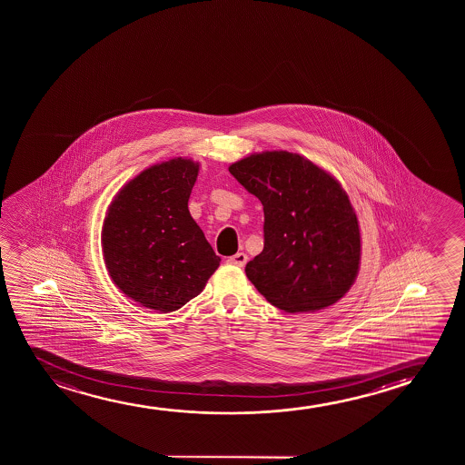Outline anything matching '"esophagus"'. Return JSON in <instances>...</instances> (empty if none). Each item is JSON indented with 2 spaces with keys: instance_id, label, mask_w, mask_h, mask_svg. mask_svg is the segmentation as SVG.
<instances>
[{
  "instance_id": "esophagus-1",
  "label": "esophagus",
  "mask_w": 465,
  "mask_h": 465,
  "mask_svg": "<svg viewBox=\"0 0 465 465\" xmlns=\"http://www.w3.org/2000/svg\"><path fill=\"white\" fill-rule=\"evenodd\" d=\"M227 262L232 263V265H236V267H244L246 262H248V255L244 254V252H238V254L229 257Z\"/></svg>"
}]
</instances>
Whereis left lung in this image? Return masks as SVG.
<instances>
[{
	"mask_svg": "<svg viewBox=\"0 0 465 465\" xmlns=\"http://www.w3.org/2000/svg\"><path fill=\"white\" fill-rule=\"evenodd\" d=\"M229 172L263 206V251L246 265L255 289L286 312L341 299L361 261L356 213L341 185L287 151L249 155Z\"/></svg>",
	"mask_w": 465,
	"mask_h": 465,
	"instance_id": "8db88e82",
	"label": "left lung"
}]
</instances>
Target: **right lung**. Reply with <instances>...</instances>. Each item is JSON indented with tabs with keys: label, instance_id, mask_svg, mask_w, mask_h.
Wrapping results in <instances>:
<instances>
[{
	"label": "right lung",
	"instance_id": "1",
	"mask_svg": "<svg viewBox=\"0 0 465 465\" xmlns=\"http://www.w3.org/2000/svg\"><path fill=\"white\" fill-rule=\"evenodd\" d=\"M197 174V163L181 157L151 166L117 193L104 219L111 278L151 310L176 312L219 267L221 257L187 208Z\"/></svg>",
	"mask_w": 465,
	"mask_h": 465
}]
</instances>
